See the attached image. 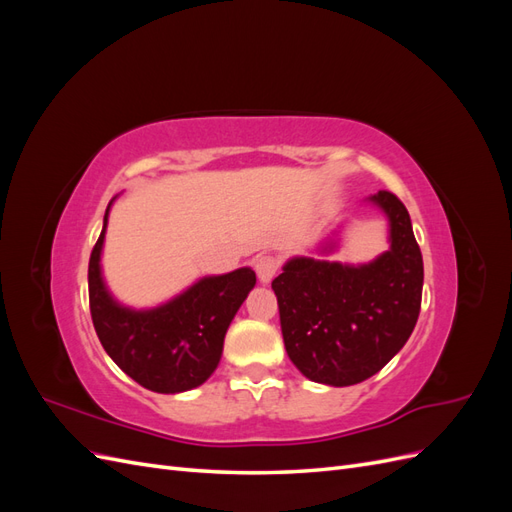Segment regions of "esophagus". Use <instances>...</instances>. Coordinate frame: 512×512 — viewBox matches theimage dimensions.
I'll use <instances>...</instances> for the list:
<instances>
[{"mask_svg": "<svg viewBox=\"0 0 512 512\" xmlns=\"http://www.w3.org/2000/svg\"><path fill=\"white\" fill-rule=\"evenodd\" d=\"M254 269H256L258 280H260L262 284H269V282L273 280V277H275L277 269H280V260H277L275 256H271V254L258 256V258L254 260Z\"/></svg>", "mask_w": 512, "mask_h": 512, "instance_id": "1", "label": "esophagus"}]
</instances>
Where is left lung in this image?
Instances as JSON below:
<instances>
[{
	"instance_id": "1",
	"label": "left lung",
	"mask_w": 512,
	"mask_h": 512,
	"mask_svg": "<svg viewBox=\"0 0 512 512\" xmlns=\"http://www.w3.org/2000/svg\"><path fill=\"white\" fill-rule=\"evenodd\" d=\"M367 203L389 220V250L363 265L294 256L271 284L286 352L312 382L350 386L378 374L404 348L421 312L423 256L408 209L386 190ZM335 247L337 239L327 237L318 252Z\"/></svg>"
}]
</instances>
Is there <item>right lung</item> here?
<instances>
[{"instance_id": "1", "label": "right lung", "mask_w": 512, "mask_h": 512, "mask_svg": "<svg viewBox=\"0 0 512 512\" xmlns=\"http://www.w3.org/2000/svg\"><path fill=\"white\" fill-rule=\"evenodd\" d=\"M113 200L89 258V309L100 344L121 371L153 393L175 395L196 389L218 367L226 331L256 286V273L241 267L200 277L177 297L149 309L119 303L102 275V247Z\"/></svg>"}]
</instances>
